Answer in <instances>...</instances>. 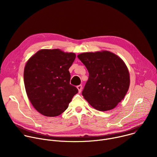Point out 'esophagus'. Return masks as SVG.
<instances>
[{
    "label": "esophagus",
    "instance_id": "1",
    "mask_svg": "<svg viewBox=\"0 0 157 157\" xmlns=\"http://www.w3.org/2000/svg\"><path fill=\"white\" fill-rule=\"evenodd\" d=\"M77 88L78 89V91L79 93H80L81 92V90H82V85H79L77 86Z\"/></svg>",
    "mask_w": 157,
    "mask_h": 157
}]
</instances>
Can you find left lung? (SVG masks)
Segmentation results:
<instances>
[{"instance_id": "1", "label": "left lung", "mask_w": 157, "mask_h": 157, "mask_svg": "<svg viewBox=\"0 0 157 157\" xmlns=\"http://www.w3.org/2000/svg\"><path fill=\"white\" fill-rule=\"evenodd\" d=\"M89 72L82 95L99 111L115 108L127 94L130 75L127 66L117 55L108 51L78 55Z\"/></svg>"}]
</instances>
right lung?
<instances>
[{
    "mask_svg": "<svg viewBox=\"0 0 157 157\" xmlns=\"http://www.w3.org/2000/svg\"><path fill=\"white\" fill-rule=\"evenodd\" d=\"M75 58L74 53L43 49L27 62L24 73L26 93L34 108L42 115H60L78 93L70 83L69 68Z\"/></svg>",
    "mask_w": 157,
    "mask_h": 157,
    "instance_id": "1",
    "label": "right lung"
}]
</instances>
